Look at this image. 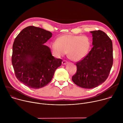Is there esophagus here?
Returning <instances> with one entry per match:
<instances>
[{
  "instance_id": "1",
  "label": "esophagus",
  "mask_w": 123,
  "mask_h": 123,
  "mask_svg": "<svg viewBox=\"0 0 123 123\" xmlns=\"http://www.w3.org/2000/svg\"><path fill=\"white\" fill-rule=\"evenodd\" d=\"M67 63H68V62L67 61H65V60H63L62 62V63L63 64H67Z\"/></svg>"
}]
</instances>
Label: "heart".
Returning a JSON list of instances; mask_svg holds the SVG:
<instances>
[{"mask_svg": "<svg viewBox=\"0 0 123 123\" xmlns=\"http://www.w3.org/2000/svg\"><path fill=\"white\" fill-rule=\"evenodd\" d=\"M91 45V40L87 36L67 34L52 42L51 48L57 56H63L68 53L70 60L78 62L86 57Z\"/></svg>", "mask_w": 123, "mask_h": 123, "instance_id": "b5f03b06", "label": "heart"}]
</instances>
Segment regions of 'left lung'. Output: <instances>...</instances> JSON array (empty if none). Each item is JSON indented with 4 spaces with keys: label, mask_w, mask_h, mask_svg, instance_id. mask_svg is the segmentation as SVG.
<instances>
[{
    "label": "left lung",
    "mask_w": 123,
    "mask_h": 123,
    "mask_svg": "<svg viewBox=\"0 0 123 123\" xmlns=\"http://www.w3.org/2000/svg\"><path fill=\"white\" fill-rule=\"evenodd\" d=\"M91 32L93 46L85 58L76 62L77 71L72 77L75 84L87 89L95 88L107 79L113 61L112 42L109 36L100 30Z\"/></svg>",
    "instance_id": "left-lung-1"
}]
</instances>
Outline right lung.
<instances>
[{
	"instance_id": "add662e5",
	"label": "right lung",
	"mask_w": 123,
	"mask_h": 123,
	"mask_svg": "<svg viewBox=\"0 0 123 123\" xmlns=\"http://www.w3.org/2000/svg\"><path fill=\"white\" fill-rule=\"evenodd\" d=\"M52 33L40 27L29 26L14 40L12 63L17 79L25 86L39 89L47 85L61 65L62 60L52 55L44 44Z\"/></svg>"
}]
</instances>
